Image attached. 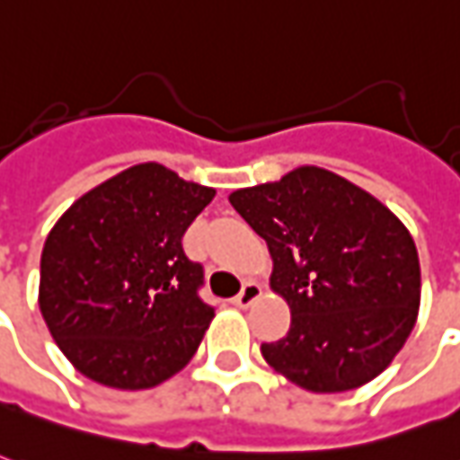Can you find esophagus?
<instances>
[{"label": "esophagus", "instance_id": "34e87169", "mask_svg": "<svg viewBox=\"0 0 460 460\" xmlns=\"http://www.w3.org/2000/svg\"><path fill=\"white\" fill-rule=\"evenodd\" d=\"M259 296H261V287H259L256 282H246L242 287V292L234 296V305H236V307L246 309V307H252Z\"/></svg>", "mask_w": 460, "mask_h": 460}]
</instances>
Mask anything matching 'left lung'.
Instances as JSON below:
<instances>
[{"mask_svg": "<svg viewBox=\"0 0 460 460\" xmlns=\"http://www.w3.org/2000/svg\"><path fill=\"white\" fill-rule=\"evenodd\" d=\"M229 201L270 246L271 289L292 312L287 337L261 345L264 360L309 393H345L383 373L420 307L418 252L401 218L317 165Z\"/></svg>", "mask_w": 460, "mask_h": 460, "instance_id": "8db88e82", "label": "left lung"}]
</instances>
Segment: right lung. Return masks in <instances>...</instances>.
I'll return each instance as SVG.
<instances>
[{
    "label": "right lung",
    "mask_w": 460,
    "mask_h": 460,
    "mask_svg": "<svg viewBox=\"0 0 460 460\" xmlns=\"http://www.w3.org/2000/svg\"><path fill=\"white\" fill-rule=\"evenodd\" d=\"M217 190L138 164L80 196L47 234L40 309L49 335L100 385L146 390L183 370L214 320L204 267L183 252Z\"/></svg>",
    "instance_id": "add662e5"
}]
</instances>
